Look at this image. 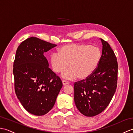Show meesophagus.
<instances>
[{"instance_id":"1","label":"esophagus","mask_w":133,"mask_h":133,"mask_svg":"<svg viewBox=\"0 0 133 133\" xmlns=\"http://www.w3.org/2000/svg\"><path fill=\"white\" fill-rule=\"evenodd\" d=\"M62 83H63V84L64 86H65V85H66V84H69V82L68 81H66V80H63L62 81Z\"/></svg>"}]
</instances>
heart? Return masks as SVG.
Segmentation results:
<instances>
[{
  "label": "heart",
  "mask_w": 133,
  "mask_h": 133,
  "mask_svg": "<svg viewBox=\"0 0 133 133\" xmlns=\"http://www.w3.org/2000/svg\"><path fill=\"white\" fill-rule=\"evenodd\" d=\"M102 53L99 48L90 44H69L62 46L59 53L54 52L50 57L53 71L60 73L69 66L70 69L62 74L67 79L75 78L84 79L97 69Z\"/></svg>",
  "instance_id": "obj_1"
}]
</instances>
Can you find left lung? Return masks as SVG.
<instances>
[{"instance_id":"left-lung-1","label":"left lung","mask_w":133,"mask_h":133,"mask_svg":"<svg viewBox=\"0 0 133 133\" xmlns=\"http://www.w3.org/2000/svg\"><path fill=\"white\" fill-rule=\"evenodd\" d=\"M101 40L102 52L97 69L85 79L74 84L76 107L87 117L101 113L111 101L117 86V57L107 42Z\"/></svg>"}]
</instances>
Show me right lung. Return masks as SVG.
<instances>
[{
  "mask_svg": "<svg viewBox=\"0 0 133 133\" xmlns=\"http://www.w3.org/2000/svg\"><path fill=\"white\" fill-rule=\"evenodd\" d=\"M56 46L31 37L16 50L13 66L15 91L24 108L35 115H43L52 109L63 86L44 55Z\"/></svg>",
  "mask_w": 133,
  "mask_h": 133,
  "instance_id": "obj_1",
  "label": "right lung"
}]
</instances>
